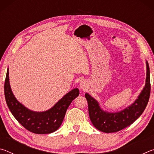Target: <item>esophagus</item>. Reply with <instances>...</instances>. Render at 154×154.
<instances>
[{
    "label": "esophagus",
    "mask_w": 154,
    "mask_h": 154,
    "mask_svg": "<svg viewBox=\"0 0 154 154\" xmlns=\"http://www.w3.org/2000/svg\"><path fill=\"white\" fill-rule=\"evenodd\" d=\"M79 88L80 89L83 91H85V90H87V88H88L87 82H85V81H82L79 84Z\"/></svg>",
    "instance_id": "esophagus-1"
}]
</instances>
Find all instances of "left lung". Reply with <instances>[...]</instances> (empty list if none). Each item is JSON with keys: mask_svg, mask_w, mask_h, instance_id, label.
<instances>
[{"mask_svg": "<svg viewBox=\"0 0 154 154\" xmlns=\"http://www.w3.org/2000/svg\"><path fill=\"white\" fill-rule=\"evenodd\" d=\"M146 67L147 75L145 87L134 102L120 111L112 113L104 111L94 98L88 93L85 94L90 120L96 129L106 133L118 132L130 126L141 116L149 101L151 90L150 71L147 60Z\"/></svg>", "mask_w": 154, "mask_h": 154, "instance_id": "8db88e82", "label": "left lung"}]
</instances>
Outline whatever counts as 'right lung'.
Returning <instances> with one entry per match:
<instances>
[{
  "mask_svg": "<svg viewBox=\"0 0 154 154\" xmlns=\"http://www.w3.org/2000/svg\"><path fill=\"white\" fill-rule=\"evenodd\" d=\"M9 68L5 82V96L10 111L17 122L26 129L38 134L55 132L62 123L66 110L72 101L79 94L78 88H74L64 95L51 108L45 111H34L18 101L13 93L9 83Z\"/></svg>",
  "mask_w": 154,
  "mask_h": 154,
  "instance_id": "right-lung-1",
  "label": "right lung"
}]
</instances>
